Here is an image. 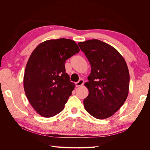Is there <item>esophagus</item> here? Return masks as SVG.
I'll return each instance as SVG.
<instances>
[{"label":"esophagus","mask_w":150,"mask_h":150,"mask_svg":"<svg viewBox=\"0 0 150 150\" xmlns=\"http://www.w3.org/2000/svg\"><path fill=\"white\" fill-rule=\"evenodd\" d=\"M83 84H84V80L81 79L79 80L78 82L76 83V86H82Z\"/></svg>","instance_id":"1"}]
</instances>
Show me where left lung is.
Masks as SVG:
<instances>
[{"mask_svg": "<svg viewBox=\"0 0 150 150\" xmlns=\"http://www.w3.org/2000/svg\"><path fill=\"white\" fill-rule=\"evenodd\" d=\"M91 72L84 85L89 90L84 106L99 120L108 118L122 106L129 91V74L125 59L116 49L98 39L78 43Z\"/></svg>", "mask_w": 150, "mask_h": 150, "instance_id": "obj_1", "label": "left lung"}]
</instances>
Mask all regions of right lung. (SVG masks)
<instances>
[{
  "label": "right lung",
  "instance_id": "right-lung-1",
  "mask_svg": "<svg viewBox=\"0 0 150 150\" xmlns=\"http://www.w3.org/2000/svg\"><path fill=\"white\" fill-rule=\"evenodd\" d=\"M79 52L69 39L46 40L36 47L26 64L24 88L31 106L46 117L63 110L75 84L66 72L65 62Z\"/></svg>",
  "mask_w": 150,
  "mask_h": 150
}]
</instances>
